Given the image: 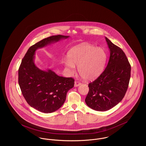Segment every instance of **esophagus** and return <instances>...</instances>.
<instances>
[{
	"label": "esophagus",
	"mask_w": 146,
	"mask_h": 146,
	"mask_svg": "<svg viewBox=\"0 0 146 146\" xmlns=\"http://www.w3.org/2000/svg\"><path fill=\"white\" fill-rule=\"evenodd\" d=\"M80 85H81V83L79 82H78V81H76V82H74V86H75V87L78 86H79Z\"/></svg>",
	"instance_id": "esophagus-1"
}]
</instances>
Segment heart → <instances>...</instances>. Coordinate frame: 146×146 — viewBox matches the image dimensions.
Wrapping results in <instances>:
<instances>
[{"mask_svg": "<svg viewBox=\"0 0 146 146\" xmlns=\"http://www.w3.org/2000/svg\"><path fill=\"white\" fill-rule=\"evenodd\" d=\"M68 59L63 61L66 70L70 74L76 72V66L79 73L85 80L95 79L104 70L107 55L104 50L89 44H81L71 49Z\"/></svg>", "mask_w": 146, "mask_h": 146, "instance_id": "b5f03b06", "label": "heart"}]
</instances>
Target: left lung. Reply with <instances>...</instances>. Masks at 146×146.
<instances>
[{"mask_svg":"<svg viewBox=\"0 0 146 146\" xmlns=\"http://www.w3.org/2000/svg\"><path fill=\"white\" fill-rule=\"evenodd\" d=\"M110 57L104 71L94 82L89 84V92L85 101L97 111H106L118 104L127 90L131 75V65L119 47L107 38Z\"/></svg>","mask_w":146,"mask_h":146,"instance_id":"obj_1","label":"left lung"}]
</instances>
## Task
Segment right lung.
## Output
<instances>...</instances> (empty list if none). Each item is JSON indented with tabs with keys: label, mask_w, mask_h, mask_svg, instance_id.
Returning <instances> with one entry per match:
<instances>
[{
	"label": "right lung",
	"mask_w": 146,
	"mask_h": 146,
	"mask_svg": "<svg viewBox=\"0 0 146 146\" xmlns=\"http://www.w3.org/2000/svg\"><path fill=\"white\" fill-rule=\"evenodd\" d=\"M69 36L52 35L31 46L22 60L19 69V84L28 104L39 111L49 113L64 104L67 93L74 87V79L57 76L55 73L38 68L34 62L36 49Z\"/></svg>",
	"instance_id": "1"
}]
</instances>
